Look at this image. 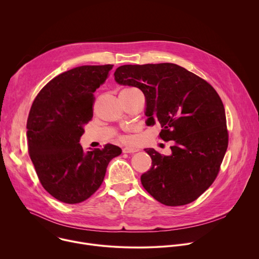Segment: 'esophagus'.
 Segmentation results:
<instances>
[{"instance_id": "obj_1", "label": "esophagus", "mask_w": 259, "mask_h": 259, "mask_svg": "<svg viewBox=\"0 0 259 259\" xmlns=\"http://www.w3.org/2000/svg\"><path fill=\"white\" fill-rule=\"evenodd\" d=\"M139 150L136 149V147H124L123 153L124 154H134L137 153Z\"/></svg>"}]
</instances>
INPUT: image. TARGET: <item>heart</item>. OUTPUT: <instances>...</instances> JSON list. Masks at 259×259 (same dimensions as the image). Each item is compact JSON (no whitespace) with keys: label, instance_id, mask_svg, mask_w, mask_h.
Wrapping results in <instances>:
<instances>
[{"label":"heart","instance_id":"1","mask_svg":"<svg viewBox=\"0 0 259 259\" xmlns=\"http://www.w3.org/2000/svg\"><path fill=\"white\" fill-rule=\"evenodd\" d=\"M133 88H128V89H125V90H131ZM118 140L121 141V142H124V143H128L132 140V138L130 136H127V135H124V134H120L118 135Z\"/></svg>","mask_w":259,"mask_h":259}]
</instances>
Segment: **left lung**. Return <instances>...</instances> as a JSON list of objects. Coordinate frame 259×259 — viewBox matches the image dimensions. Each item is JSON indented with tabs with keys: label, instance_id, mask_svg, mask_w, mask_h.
<instances>
[{
	"label": "left lung",
	"instance_id": "obj_1",
	"mask_svg": "<svg viewBox=\"0 0 259 259\" xmlns=\"http://www.w3.org/2000/svg\"><path fill=\"white\" fill-rule=\"evenodd\" d=\"M121 85L139 88L146 99L147 125L159 123L172 154L145 153L152 167L141 175L145 191L166 206L197 200L217 177L229 145L225 106L204 79L174 63L126 64L115 73Z\"/></svg>",
	"mask_w": 259,
	"mask_h": 259
}]
</instances>
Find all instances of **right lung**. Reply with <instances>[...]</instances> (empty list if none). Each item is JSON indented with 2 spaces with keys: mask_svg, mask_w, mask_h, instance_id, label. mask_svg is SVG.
Listing matches in <instances>:
<instances>
[{
  "mask_svg": "<svg viewBox=\"0 0 259 259\" xmlns=\"http://www.w3.org/2000/svg\"><path fill=\"white\" fill-rule=\"evenodd\" d=\"M113 66L82 65L64 71L46 84L31 104L28 154L43 188L62 203L90 198L101 186L109 161L122 153L110 143L84 153L79 143L84 125L93 117V93Z\"/></svg>",
  "mask_w": 259,
  "mask_h": 259,
  "instance_id": "obj_1",
  "label": "right lung"
}]
</instances>
